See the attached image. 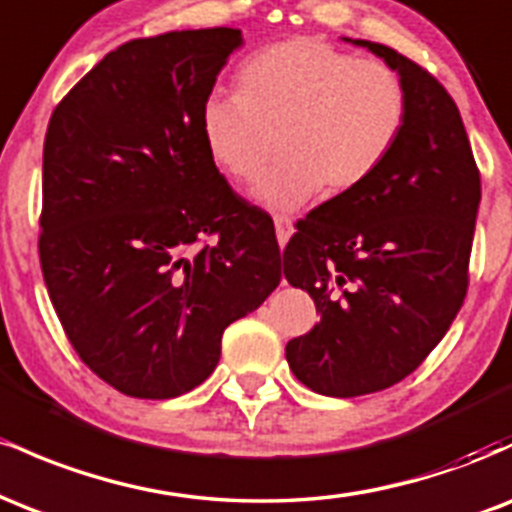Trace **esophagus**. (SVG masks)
I'll use <instances>...</instances> for the list:
<instances>
[{
	"mask_svg": "<svg viewBox=\"0 0 512 512\" xmlns=\"http://www.w3.org/2000/svg\"><path fill=\"white\" fill-rule=\"evenodd\" d=\"M274 228H276V240H279V245L284 248V245L289 243V238L293 236V221L286 219V216H276Z\"/></svg>",
	"mask_w": 512,
	"mask_h": 512,
	"instance_id": "34e87169",
	"label": "esophagus"
}]
</instances>
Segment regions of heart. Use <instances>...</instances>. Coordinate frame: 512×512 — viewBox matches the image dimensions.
Masks as SVG:
<instances>
[{
  "instance_id": "b5f03b06",
  "label": "heart",
  "mask_w": 512,
  "mask_h": 512,
  "mask_svg": "<svg viewBox=\"0 0 512 512\" xmlns=\"http://www.w3.org/2000/svg\"><path fill=\"white\" fill-rule=\"evenodd\" d=\"M238 88L204 98L199 129L214 166L238 182L260 168L267 132H279L281 161L250 187L269 211L301 209L325 187L332 197L354 192L383 166L407 117V93L387 64L310 35L252 55Z\"/></svg>"
}]
</instances>
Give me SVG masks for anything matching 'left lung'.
Masks as SVG:
<instances>
[{"instance_id":"8db88e82","label":"left lung","mask_w":512,"mask_h":512,"mask_svg":"<svg viewBox=\"0 0 512 512\" xmlns=\"http://www.w3.org/2000/svg\"><path fill=\"white\" fill-rule=\"evenodd\" d=\"M342 40L397 72L407 117L378 173L310 211L286 245V281L320 310L286 361L317 395L358 397L414 373L450 330L467 296L481 182L448 91L387 45Z\"/></svg>"}]
</instances>
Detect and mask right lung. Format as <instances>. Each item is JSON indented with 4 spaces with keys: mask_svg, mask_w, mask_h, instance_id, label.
Wrapping results in <instances>:
<instances>
[{
    "mask_svg": "<svg viewBox=\"0 0 512 512\" xmlns=\"http://www.w3.org/2000/svg\"><path fill=\"white\" fill-rule=\"evenodd\" d=\"M240 45L238 28L129 40L50 117L43 279L76 354L122 395L195 390L223 330L281 281L272 219L228 187L199 129Z\"/></svg>",
    "mask_w": 512,
    "mask_h": 512,
    "instance_id": "1",
    "label": "right lung"
}]
</instances>
